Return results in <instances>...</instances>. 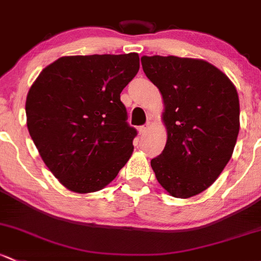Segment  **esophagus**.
<instances>
[{"mask_svg": "<svg viewBox=\"0 0 261 261\" xmlns=\"http://www.w3.org/2000/svg\"><path fill=\"white\" fill-rule=\"evenodd\" d=\"M150 130V125L149 123H146V125H142L139 127V133L140 135H145V134H147V131Z\"/></svg>", "mask_w": 261, "mask_h": 261, "instance_id": "esophagus-1", "label": "esophagus"}]
</instances>
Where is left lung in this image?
I'll use <instances>...</instances> for the list:
<instances>
[{
	"mask_svg": "<svg viewBox=\"0 0 261 261\" xmlns=\"http://www.w3.org/2000/svg\"><path fill=\"white\" fill-rule=\"evenodd\" d=\"M142 70L165 102V149L151 160L159 184L174 197L202 193L229 163L239 134L237 89L202 60L141 57Z\"/></svg>",
	"mask_w": 261,
	"mask_h": 261,
	"instance_id": "obj_1",
	"label": "left lung"
}]
</instances>
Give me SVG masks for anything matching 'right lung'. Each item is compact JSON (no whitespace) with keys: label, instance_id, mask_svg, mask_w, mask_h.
I'll return each mask as SVG.
<instances>
[{"label":"right lung","instance_id":"right-lung-1","mask_svg":"<svg viewBox=\"0 0 261 261\" xmlns=\"http://www.w3.org/2000/svg\"><path fill=\"white\" fill-rule=\"evenodd\" d=\"M139 68L138 54L60 57L30 89L29 133L68 190H101L130 159L138 131L128 125L120 94Z\"/></svg>","mask_w":261,"mask_h":261}]
</instances>
